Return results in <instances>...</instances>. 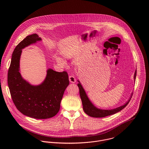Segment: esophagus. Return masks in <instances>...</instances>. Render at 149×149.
<instances>
[{"label": "esophagus", "instance_id": "34e87169", "mask_svg": "<svg viewBox=\"0 0 149 149\" xmlns=\"http://www.w3.org/2000/svg\"><path fill=\"white\" fill-rule=\"evenodd\" d=\"M69 80L71 83H75L76 81L75 77L73 76H70L69 77Z\"/></svg>", "mask_w": 149, "mask_h": 149}]
</instances>
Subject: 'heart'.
Returning a JSON list of instances; mask_svg holds the SVG:
<instances>
[{"mask_svg":"<svg viewBox=\"0 0 149 149\" xmlns=\"http://www.w3.org/2000/svg\"><path fill=\"white\" fill-rule=\"evenodd\" d=\"M64 56H65V58H69L70 57V55L69 54H64ZM56 60L58 63H61V64L63 63V61L59 57H57Z\"/></svg>","mask_w":149,"mask_h":149,"instance_id":"heart-1","label":"heart"}]
</instances>
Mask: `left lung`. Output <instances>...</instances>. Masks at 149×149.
Wrapping results in <instances>:
<instances>
[{"mask_svg": "<svg viewBox=\"0 0 149 149\" xmlns=\"http://www.w3.org/2000/svg\"><path fill=\"white\" fill-rule=\"evenodd\" d=\"M136 70H135L134 75V82H135V79H136ZM77 81L79 82L78 83V86L80 90V97L82 101V104L83 106V110L85 112V113H86L88 115L91 117L93 118H103L106 117L109 115H111L113 114H115L121 110H122L125 107L127 106L128 103L130 102L132 96V92L131 94V96L130 98L128 99L127 101L122 106L118 107L117 108H113V109H101L95 106L90 100L89 97H88L85 90L83 86L81 85L80 81L78 80Z\"/></svg>", "mask_w": 149, "mask_h": 149, "instance_id": "left-lung-1", "label": "left lung"}]
</instances>
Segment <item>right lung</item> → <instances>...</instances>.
Returning a JSON list of instances; mask_svg holds the SVG:
<instances>
[{
  "label": "right lung",
  "instance_id": "add662e5",
  "mask_svg": "<svg viewBox=\"0 0 149 149\" xmlns=\"http://www.w3.org/2000/svg\"><path fill=\"white\" fill-rule=\"evenodd\" d=\"M42 41L37 34L27 36L15 48L8 72L7 82L13 101L23 115L35 119H47L60 110L64 92L69 84L67 72L49 68L40 84L34 85L24 80L20 73L22 49Z\"/></svg>",
  "mask_w": 149,
  "mask_h": 149
}]
</instances>
